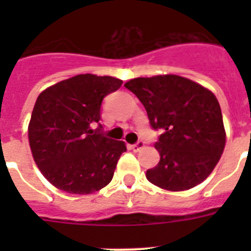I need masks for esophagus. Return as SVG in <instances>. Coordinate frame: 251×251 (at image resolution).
Masks as SVG:
<instances>
[{
    "mask_svg": "<svg viewBox=\"0 0 251 251\" xmlns=\"http://www.w3.org/2000/svg\"><path fill=\"white\" fill-rule=\"evenodd\" d=\"M145 147V142L143 141H138L135 145L131 146V150H133L134 152H138V151H141L142 149Z\"/></svg>",
    "mask_w": 251,
    "mask_h": 251,
    "instance_id": "34e87169",
    "label": "esophagus"
}]
</instances>
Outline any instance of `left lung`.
I'll return each mask as SVG.
<instances>
[{
	"label": "left lung",
	"mask_w": 251,
	"mask_h": 251,
	"mask_svg": "<svg viewBox=\"0 0 251 251\" xmlns=\"http://www.w3.org/2000/svg\"><path fill=\"white\" fill-rule=\"evenodd\" d=\"M125 87L146 108L150 125L161 130L155 149L160 161L146 172L150 182L189 190L210 176L226 146L222 109L211 91L178 75L135 78Z\"/></svg>",
	"instance_id": "obj_1"
}]
</instances>
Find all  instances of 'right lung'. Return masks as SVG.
I'll list each match as a JSON object with an SVG mask.
<instances>
[{"instance_id":"add662e5","label":"right lung","mask_w":251,"mask_h":251,"mask_svg":"<svg viewBox=\"0 0 251 251\" xmlns=\"http://www.w3.org/2000/svg\"><path fill=\"white\" fill-rule=\"evenodd\" d=\"M121 79L80 74L39 95L28 125L33 160L53 186L70 194H91L112 181L126 146L90 125L100 121L101 102Z\"/></svg>"}]
</instances>
